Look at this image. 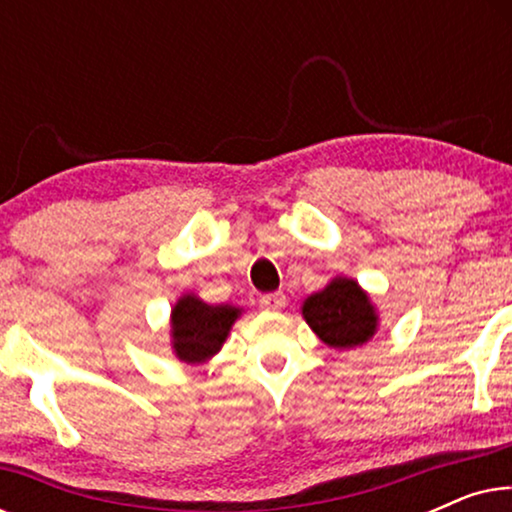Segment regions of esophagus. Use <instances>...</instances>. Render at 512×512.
I'll return each mask as SVG.
<instances>
[{
  "label": "esophagus",
  "mask_w": 512,
  "mask_h": 512,
  "mask_svg": "<svg viewBox=\"0 0 512 512\" xmlns=\"http://www.w3.org/2000/svg\"><path fill=\"white\" fill-rule=\"evenodd\" d=\"M258 303H261V310H265V312H277L286 305V296L282 291L268 293V296H263L261 300H258Z\"/></svg>",
  "instance_id": "34e87169"
}]
</instances>
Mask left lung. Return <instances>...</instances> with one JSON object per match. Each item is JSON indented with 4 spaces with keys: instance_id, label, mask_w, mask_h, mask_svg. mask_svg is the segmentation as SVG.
<instances>
[{
    "instance_id": "left-lung-1",
    "label": "left lung",
    "mask_w": 512,
    "mask_h": 512,
    "mask_svg": "<svg viewBox=\"0 0 512 512\" xmlns=\"http://www.w3.org/2000/svg\"><path fill=\"white\" fill-rule=\"evenodd\" d=\"M303 319L331 349H354L373 340L380 314L370 293L352 277H333L324 289L303 300Z\"/></svg>"
}]
</instances>
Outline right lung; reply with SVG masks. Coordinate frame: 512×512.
<instances>
[{
  "instance_id": "add662e5",
  "label": "right lung",
  "mask_w": 512,
  "mask_h": 512,
  "mask_svg": "<svg viewBox=\"0 0 512 512\" xmlns=\"http://www.w3.org/2000/svg\"><path fill=\"white\" fill-rule=\"evenodd\" d=\"M242 317L237 305H207L195 293H184L170 312L172 352L181 363L200 366L221 352L230 328Z\"/></svg>"
}]
</instances>
